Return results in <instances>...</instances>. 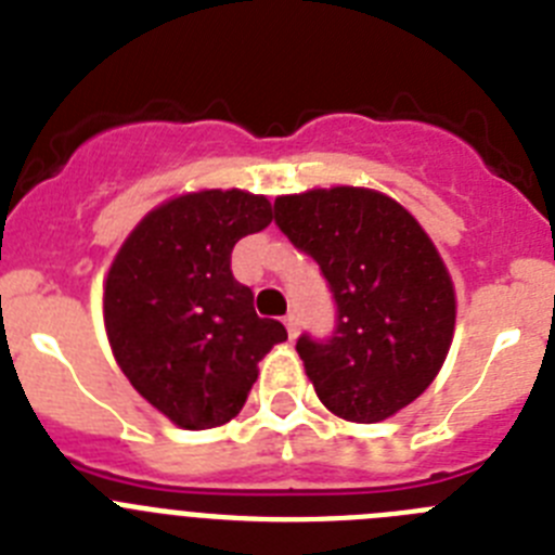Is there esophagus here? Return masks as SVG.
<instances>
[{
	"label": "esophagus",
	"instance_id": "34e87169",
	"mask_svg": "<svg viewBox=\"0 0 555 555\" xmlns=\"http://www.w3.org/2000/svg\"><path fill=\"white\" fill-rule=\"evenodd\" d=\"M286 331L288 336L297 338V333H300V320H297V313H288L286 317Z\"/></svg>",
	"mask_w": 555,
	"mask_h": 555
}]
</instances>
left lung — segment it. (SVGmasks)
Listing matches in <instances>:
<instances>
[{
  "label": "left lung",
  "instance_id": "left-lung-1",
  "mask_svg": "<svg viewBox=\"0 0 555 555\" xmlns=\"http://www.w3.org/2000/svg\"><path fill=\"white\" fill-rule=\"evenodd\" d=\"M274 222L320 263L336 297L331 341H297L322 405L372 425L414 403L455 333L453 278L423 224L389 194L361 185L283 194Z\"/></svg>",
  "mask_w": 555,
  "mask_h": 555
}]
</instances>
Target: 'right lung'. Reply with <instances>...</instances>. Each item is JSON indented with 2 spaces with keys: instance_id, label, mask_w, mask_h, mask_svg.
I'll use <instances>...</instances> for the list:
<instances>
[{
  "instance_id": "right-lung-1",
  "label": "right lung",
  "mask_w": 555,
  "mask_h": 555,
  "mask_svg": "<svg viewBox=\"0 0 555 555\" xmlns=\"http://www.w3.org/2000/svg\"><path fill=\"white\" fill-rule=\"evenodd\" d=\"M272 219L263 194L185 191L155 205L113 255L102 286L107 345L132 389L178 428L228 425L258 361L288 338L230 272L235 242Z\"/></svg>"
}]
</instances>
